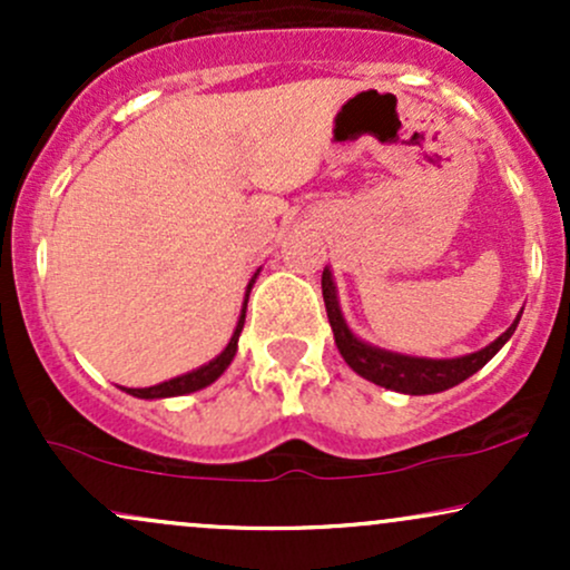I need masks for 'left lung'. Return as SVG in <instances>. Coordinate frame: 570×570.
I'll list each match as a JSON object with an SVG mask.
<instances>
[{"label": "left lung", "mask_w": 570, "mask_h": 570, "mask_svg": "<svg viewBox=\"0 0 570 570\" xmlns=\"http://www.w3.org/2000/svg\"><path fill=\"white\" fill-rule=\"evenodd\" d=\"M322 292H324V305L326 316H330V326L335 332V343L343 358L348 362L353 372H358L362 377H367L375 385H383V389L402 391V394H440V391L453 389V385L463 383L466 377H472L476 370H482L495 353L501 351V345L512 337L517 330V322L509 326L507 332L499 340L488 345V348L469 353V356L461 358H415V356H402V353H389L381 348H372V345L362 343L358 337H353V332L345 324L343 313H340L335 284H332V273H322Z\"/></svg>", "instance_id": "1"}]
</instances>
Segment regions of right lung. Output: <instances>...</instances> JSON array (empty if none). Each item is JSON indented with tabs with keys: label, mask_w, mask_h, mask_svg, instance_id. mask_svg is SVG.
Returning <instances> with one entry per match:
<instances>
[{
	"label": "right lung",
	"mask_w": 570,
	"mask_h": 570,
	"mask_svg": "<svg viewBox=\"0 0 570 570\" xmlns=\"http://www.w3.org/2000/svg\"><path fill=\"white\" fill-rule=\"evenodd\" d=\"M252 286H254V278L246 289V303H248V292H252ZM246 303H244V313H240V322H238V326H235L230 343H227V348L222 351L214 362H208L206 367L193 370V372H187V375L174 377V381H166L160 385H149V389H126L128 394L139 396V399H166V396L193 394V391H200V389H206V385H212L222 375V372L230 367L235 351H238V337H240V330H244V318H246Z\"/></svg>",
	"instance_id": "add662e5"
}]
</instances>
